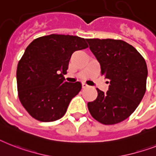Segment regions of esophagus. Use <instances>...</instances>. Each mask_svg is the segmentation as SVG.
Returning <instances> with one entry per match:
<instances>
[{
  "label": "esophagus",
  "mask_w": 156,
  "mask_h": 156,
  "mask_svg": "<svg viewBox=\"0 0 156 156\" xmlns=\"http://www.w3.org/2000/svg\"><path fill=\"white\" fill-rule=\"evenodd\" d=\"M82 88H87V87H88V85H87V83H85V82H82Z\"/></svg>",
  "instance_id": "obj_1"
}]
</instances>
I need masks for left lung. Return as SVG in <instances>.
I'll use <instances>...</instances> for the list:
<instances>
[{"label":"left lung","instance_id":"1","mask_svg":"<svg viewBox=\"0 0 156 156\" xmlns=\"http://www.w3.org/2000/svg\"><path fill=\"white\" fill-rule=\"evenodd\" d=\"M90 49L109 80L107 93L87 103L92 117L105 125L119 123L135 111L146 92L147 67L135 47L122 40L87 39Z\"/></svg>","mask_w":156,"mask_h":156}]
</instances>
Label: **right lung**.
<instances>
[{"instance_id":"1","label":"right lung","mask_w":156,"mask_h":156,"mask_svg":"<svg viewBox=\"0 0 156 156\" xmlns=\"http://www.w3.org/2000/svg\"><path fill=\"white\" fill-rule=\"evenodd\" d=\"M88 47L78 36L50 34L28 45L16 69L18 97L27 112L41 122L62 117L71 99L82 89L81 82L65 81L72 54Z\"/></svg>"}]
</instances>
